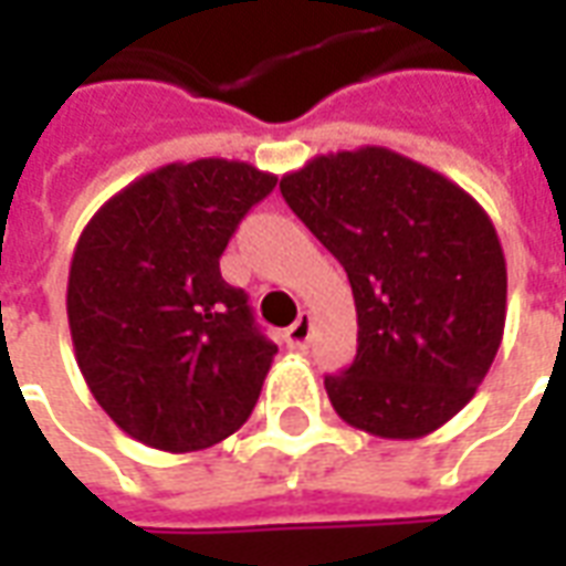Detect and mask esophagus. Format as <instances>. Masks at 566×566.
Returning <instances> with one entry per match:
<instances>
[{
  "label": "esophagus",
  "mask_w": 566,
  "mask_h": 566,
  "mask_svg": "<svg viewBox=\"0 0 566 566\" xmlns=\"http://www.w3.org/2000/svg\"><path fill=\"white\" fill-rule=\"evenodd\" d=\"M308 336H312V315H308V312H300V318L287 327V345H291V348H306Z\"/></svg>",
  "instance_id": "esophagus-1"
}]
</instances>
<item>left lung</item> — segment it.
Instances as JSON below:
<instances>
[{
  "label": "left lung",
  "instance_id": "8db88e82",
  "mask_svg": "<svg viewBox=\"0 0 566 566\" xmlns=\"http://www.w3.org/2000/svg\"><path fill=\"white\" fill-rule=\"evenodd\" d=\"M279 187L355 294V364L324 379L336 416L381 439L433 433L473 400L503 339L506 260L485 209L379 145L321 154Z\"/></svg>",
  "mask_w": 566,
  "mask_h": 566
}]
</instances>
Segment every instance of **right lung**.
I'll return each mask as SVG.
<instances>
[{
    "label": "right lung",
    "instance_id": "add662e5",
    "mask_svg": "<svg viewBox=\"0 0 566 566\" xmlns=\"http://www.w3.org/2000/svg\"><path fill=\"white\" fill-rule=\"evenodd\" d=\"M275 175L206 157L142 175L84 227L66 312L87 388L150 449H209L245 424L275 345L221 254Z\"/></svg>",
    "mask_w": 566,
    "mask_h": 566
}]
</instances>
